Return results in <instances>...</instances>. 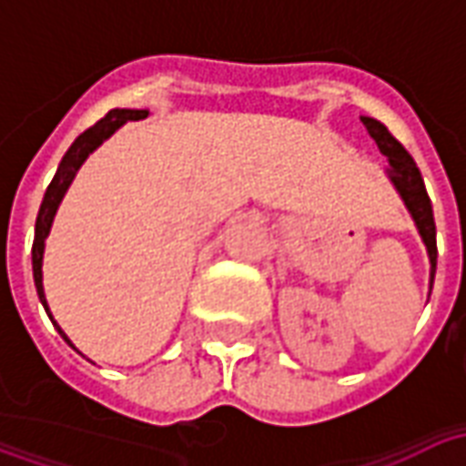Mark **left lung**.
Wrapping results in <instances>:
<instances>
[{
  "label": "left lung",
  "instance_id": "8db88e82",
  "mask_svg": "<svg viewBox=\"0 0 466 466\" xmlns=\"http://www.w3.org/2000/svg\"><path fill=\"white\" fill-rule=\"evenodd\" d=\"M361 124L367 127L370 137L377 142L380 152L387 157V177L394 184V189L401 197V202L407 207V212L414 219V227L420 232L421 242L427 247V257H430V287L434 284V272H437V227H434V214H431V202L424 179H421L417 164L410 157V152L401 147L390 129L371 116H361ZM431 292V289H430Z\"/></svg>",
  "mask_w": 466,
  "mask_h": 466
}]
</instances>
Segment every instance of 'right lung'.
<instances>
[{"label":"right lung","instance_id":"1","mask_svg":"<svg viewBox=\"0 0 466 466\" xmlns=\"http://www.w3.org/2000/svg\"><path fill=\"white\" fill-rule=\"evenodd\" d=\"M149 116V109H112L105 119H99L95 127H89L86 132H82L76 137L72 147L66 149V154L62 157V162L56 167V174L52 184L46 187L45 199H42V207H39V214H36V227H35V244H32V269H35V287L36 294H39V302L49 314V319L56 327V332L62 334V339H65L69 347H75L72 339L66 337L65 329L55 322V317L49 312V304H46V294H45V282H42V264H45V242L49 232H52V224H55L56 209H59V204L65 199L66 189H69V184L75 182L76 172H79V167L86 162V157L95 152L96 147H102V144L112 137V134L124 127L127 122H139V119H147ZM76 350V347H75Z\"/></svg>","mask_w":466,"mask_h":466}]
</instances>
